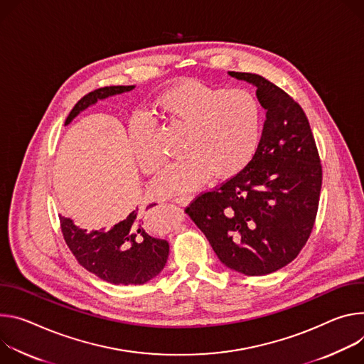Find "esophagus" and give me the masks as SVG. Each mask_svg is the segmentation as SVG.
I'll return each mask as SVG.
<instances>
[{
	"label": "esophagus",
	"instance_id": "esophagus-1",
	"mask_svg": "<svg viewBox=\"0 0 364 364\" xmlns=\"http://www.w3.org/2000/svg\"><path fill=\"white\" fill-rule=\"evenodd\" d=\"M193 198L191 196V195H185V196H179V198H176L175 199V203L178 204V205H182V207H185V205H189L191 204V200H192Z\"/></svg>",
	"mask_w": 364,
	"mask_h": 364
}]
</instances>
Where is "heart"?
<instances>
[{
  "instance_id": "heart-1",
  "label": "heart",
  "mask_w": 364,
  "mask_h": 364,
  "mask_svg": "<svg viewBox=\"0 0 364 364\" xmlns=\"http://www.w3.org/2000/svg\"><path fill=\"white\" fill-rule=\"evenodd\" d=\"M154 108L169 126L185 130L181 154L150 186L156 196H185L211 176L231 178L255 156L262 134V108L245 90L217 88L199 80H183L161 92ZM129 144L137 165L156 173L164 156L154 144L153 127L141 118L129 124Z\"/></svg>"
}]
</instances>
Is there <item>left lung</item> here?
I'll return each mask as SVG.
<instances>
[{
  "instance_id": "8db88e82",
  "label": "left lung",
  "mask_w": 364,
  "mask_h": 364,
  "mask_svg": "<svg viewBox=\"0 0 364 364\" xmlns=\"http://www.w3.org/2000/svg\"><path fill=\"white\" fill-rule=\"evenodd\" d=\"M256 87L266 111L250 164L186 208L220 262L247 276L273 273L305 246L316 217L322 169L308 118L284 90L256 73L228 72Z\"/></svg>"
}]
</instances>
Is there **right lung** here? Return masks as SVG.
Listing matches in <instances>:
<instances>
[{"mask_svg": "<svg viewBox=\"0 0 364 364\" xmlns=\"http://www.w3.org/2000/svg\"><path fill=\"white\" fill-rule=\"evenodd\" d=\"M136 87H104L80 98L69 112L65 126L91 105L114 95L133 91ZM150 204L146 210L154 207ZM63 238L77 263L100 279L114 285H143L164 270L169 243L151 235L136 207L109 228L92 230L77 227L73 220L59 215Z\"/></svg>", "mask_w": 364, "mask_h": 364, "instance_id": "add662e5", "label": "right lung"}]
</instances>
